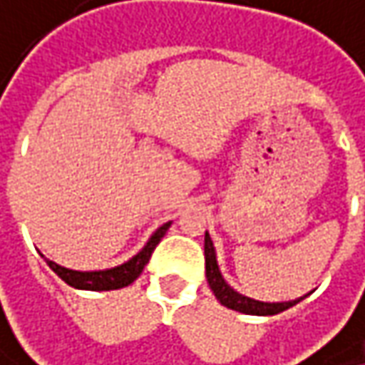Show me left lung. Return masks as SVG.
<instances>
[{
    "instance_id": "left-lung-1",
    "label": "left lung",
    "mask_w": 365,
    "mask_h": 365,
    "mask_svg": "<svg viewBox=\"0 0 365 365\" xmlns=\"http://www.w3.org/2000/svg\"><path fill=\"white\" fill-rule=\"evenodd\" d=\"M205 276H207V284L214 291L216 299L220 301L224 307L241 312V314H249V316H274L280 314L289 307H293L295 303H299L303 297L295 301H282V303H266V301H255L251 297H245L241 293H237L222 276L220 268H218V259H216V249L210 239V235L205 232Z\"/></svg>"
}]
</instances>
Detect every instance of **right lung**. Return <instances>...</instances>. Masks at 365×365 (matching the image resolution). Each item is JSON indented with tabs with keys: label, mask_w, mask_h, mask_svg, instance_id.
Returning <instances> with one entry per match:
<instances>
[{
	"label": "right lung",
	"mask_w": 365,
	"mask_h": 365,
	"mask_svg": "<svg viewBox=\"0 0 365 365\" xmlns=\"http://www.w3.org/2000/svg\"><path fill=\"white\" fill-rule=\"evenodd\" d=\"M170 228V222L162 224L153 235L151 239L147 241L145 245L135 257H130L128 262L120 264L116 268H108V270H93V272H81V270H70V268H64L51 259L45 257L47 266L58 274L66 284L74 287V289H83V291H116V289H122V287H128L130 282H135L143 268L147 266L153 249L158 247V243L162 241V237L166 235V230Z\"/></svg>",
	"instance_id": "obj_1"
}]
</instances>
